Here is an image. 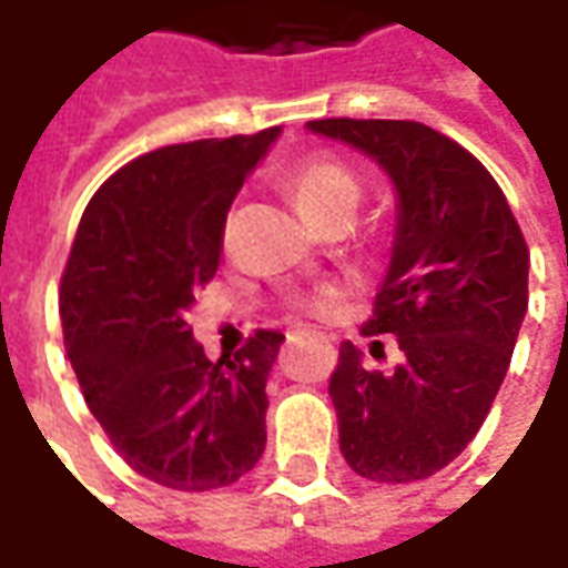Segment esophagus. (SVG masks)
I'll list each match as a JSON object with an SVG mask.
<instances>
[{
  "mask_svg": "<svg viewBox=\"0 0 568 568\" xmlns=\"http://www.w3.org/2000/svg\"><path fill=\"white\" fill-rule=\"evenodd\" d=\"M295 334H316V332H313V328H297Z\"/></svg>",
  "mask_w": 568,
  "mask_h": 568,
  "instance_id": "esophagus-1",
  "label": "esophagus"
}]
</instances>
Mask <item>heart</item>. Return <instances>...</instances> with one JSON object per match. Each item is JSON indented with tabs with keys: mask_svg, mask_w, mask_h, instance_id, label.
<instances>
[{
	"mask_svg": "<svg viewBox=\"0 0 568 568\" xmlns=\"http://www.w3.org/2000/svg\"><path fill=\"white\" fill-rule=\"evenodd\" d=\"M288 191L295 197L297 210L307 215L310 222L325 224L337 212H356L362 197V182L344 161L334 158H307L288 173ZM313 310L332 307V292L310 297Z\"/></svg>",
	"mask_w": 568,
	"mask_h": 568,
	"instance_id": "heart-1",
	"label": "heart"
}]
</instances>
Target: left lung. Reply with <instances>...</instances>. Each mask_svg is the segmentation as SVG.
Wrapping results in <instances>:
<instances>
[{
  "label": "left lung",
  "instance_id": "8db88e82",
  "mask_svg": "<svg viewBox=\"0 0 568 568\" xmlns=\"http://www.w3.org/2000/svg\"><path fill=\"white\" fill-rule=\"evenodd\" d=\"M307 130L371 158L395 187L393 255L362 334L398 337L402 362L368 371L341 344L328 383L341 453L377 484L426 480L468 447L508 374L529 248L487 166L438 130L356 118Z\"/></svg>",
  "mask_w": 568,
  "mask_h": 568
}]
</instances>
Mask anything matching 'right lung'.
Here are the masks:
<instances>
[{"mask_svg":"<svg viewBox=\"0 0 568 568\" xmlns=\"http://www.w3.org/2000/svg\"><path fill=\"white\" fill-rule=\"evenodd\" d=\"M280 128L149 151L81 215L60 285L84 402L136 475L182 493L231 487L267 444V377L285 337L255 332L210 362L187 328L219 271L227 210Z\"/></svg>","mask_w":568,"mask_h":568,"instance_id":"obj_1","label":"right lung"}]
</instances>
